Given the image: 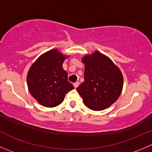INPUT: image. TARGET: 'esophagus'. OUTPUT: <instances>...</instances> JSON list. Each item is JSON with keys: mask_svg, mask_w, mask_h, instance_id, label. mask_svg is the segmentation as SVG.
<instances>
[{"mask_svg": "<svg viewBox=\"0 0 152 152\" xmlns=\"http://www.w3.org/2000/svg\"><path fill=\"white\" fill-rule=\"evenodd\" d=\"M79 83L78 82H75V83H73V86H74L75 88H76V87H77L78 86H79Z\"/></svg>", "mask_w": 152, "mask_h": 152, "instance_id": "obj_1", "label": "esophagus"}]
</instances>
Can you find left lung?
Segmentation results:
<instances>
[{"instance_id": "left-lung-1", "label": "left lung", "mask_w": 152, "mask_h": 152, "mask_svg": "<svg viewBox=\"0 0 152 152\" xmlns=\"http://www.w3.org/2000/svg\"><path fill=\"white\" fill-rule=\"evenodd\" d=\"M85 81L76 88L86 107L101 111L117 101L122 92L123 75L114 62L103 53L95 51L82 59Z\"/></svg>"}]
</instances>
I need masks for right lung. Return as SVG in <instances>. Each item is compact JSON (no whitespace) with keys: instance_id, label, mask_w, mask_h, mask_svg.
<instances>
[{"instance_id":"1","label":"right lung","mask_w":152,"mask_h":152,"mask_svg":"<svg viewBox=\"0 0 152 152\" xmlns=\"http://www.w3.org/2000/svg\"><path fill=\"white\" fill-rule=\"evenodd\" d=\"M67 57L57 49H52L41 55L29 69L28 90L41 105L56 107L63 102L66 93L74 89L67 81V73L62 67Z\"/></svg>"}]
</instances>
